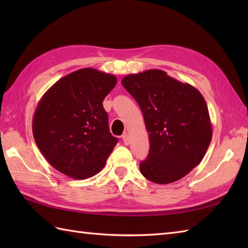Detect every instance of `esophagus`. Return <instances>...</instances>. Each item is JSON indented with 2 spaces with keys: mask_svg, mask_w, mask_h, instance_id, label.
Here are the masks:
<instances>
[{
  "mask_svg": "<svg viewBox=\"0 0 248 248\" xmlns=\"http://www.w3.org/2000/svg\"><path fill=\"white\" fill-rule=\"evenodd\" d=\"M123 140H124V145H129L130 143V138H129V134L128 133H124L123 135Z\"/></svg>",
  "mask_w": 248,
  "mask_h": 248,
  "instance_id": "1",
  "label": "esophagus"
}]
</instances>
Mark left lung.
<instances>
[{
    "instance_id": "left-lung-1",
    "label": "left lung",
    "mask_w": 248,
    "mask_h": 248,
    "mask_svg": "<svg viewBox=\"0 0 248 248\" xmlns=\"http://www.w3.org/2000/svg\"><path fill=\"white\" fill-rule=\"evenodd\" d=\"M143 112L150 149L141 175L159 184L172 183L197 166L212 140L207 103L198 89L163 70L150 69L121 80Z\"/></svg>"
}]
</instances>
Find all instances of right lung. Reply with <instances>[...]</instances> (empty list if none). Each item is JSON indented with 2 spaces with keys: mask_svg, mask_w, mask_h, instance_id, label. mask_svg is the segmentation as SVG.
I'll use <instances>...</instances> for the list:
<instances>
[{
  "mask_svg": "<svg viewBox=\"0 0 248 248\" xmlns=\"http://www.w3.org/2000/svg\"><path fill=\"white\" fill-rule=\"evenodd\" d=\"M115 76L93 68L71 72L53 84L37 104L34 140L55 170L87 179L102 170L118 141L110 134L103 100Z\"/></svg>",
  "mask_w": 248,
  "mask_h": 248,
  "instance_id": "1",
  "label": "right lung"
}]
</instances>
